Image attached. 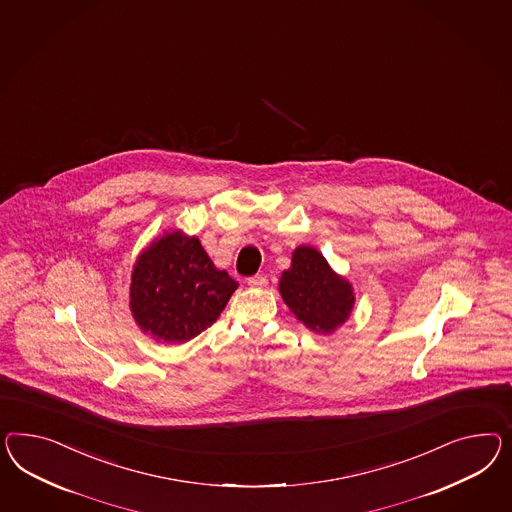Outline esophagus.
Instances as JSON below:
<instances>
[{
  "label": "esophagus",
  "mask_w": 512,
  "mask_h": 512,
  "mask_svg": "<svg viewBox=\"0 0 512 512\" xmlns=\"http://www.w3.org/2000/svg\"><path fill=\"white\" fill-rule=\"evenodd\" d=\"M266 283H268V279H266V276L248 277L249 287H259V289H263V287H266Z\"/></svg>",
  "instance_id": "obj_1"
}]
</instances>
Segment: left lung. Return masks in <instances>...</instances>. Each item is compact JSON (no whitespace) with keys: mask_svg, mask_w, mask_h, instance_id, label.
Here are the masks:
<instances>
[{"mask_svg":"<svg viewBox=\"0 0 512 512\" xmlns=\"http://www.w3.org/2000/svg\"><path fill=\"white\" fill-rule=\"evenodd\" d=\"M279 291L292 313L315 332L330 333L350 317L354 294L311 246L292 253V266L281 274Z\"/></svg>","mask_w":512,"mask_h":512,"instance_id":"obj_1","label":"left lung"}]
</instances>
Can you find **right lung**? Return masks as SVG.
<instances>
[{"instance_id": "obj_1", "label": "right lung", "mask_w": 512, "mask_h": 512, "mask_svg": "<svg viewBox=\"0 0 512 512\" xmlns=\"http://www.w3.org/2000/svg\"><path fill=\"white\" fill-rule=\"evenodd\" d=\"M236 287L195 236L171 233L143 251L134 266L130 307L143 332L184 343L216 322Z\"/></svg>"}]
</instances>
